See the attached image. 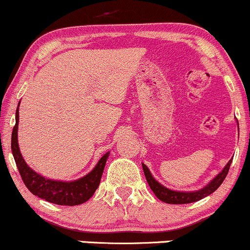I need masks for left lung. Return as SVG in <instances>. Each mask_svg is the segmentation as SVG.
I'll use <instances>...</instances> for the list:
<instances>
[{"instance_id":"left-lung-1","label":"left lung","mask_w":250,"mask_h":250,"mask_svg":"<svg viewBox=\"0 0 250 250\" xmlns=\"http://www.w3.org/2000/svg\"><path fill=\"white\" fill-rule=\"evenodd\" d=\"M237 127H239V122H237ZM231 161H233V159L229 160L228 163L225 166V168H223L222 170H221L207 186H205L203 188L199 189V190H194V191H179V190H173V189L165 187V186L161 185L159 181L154 179V176L151 175L150 170H149L148 167L145 165V163H142V168H143V171H145V176L146 179H147L149 187H150L151 190L154 191L155 196H156L157 199L161 200L162 202L169 203V205H186V203L196 202V201L205 199V197H207L208 195L214 193V191L216 190L221 185H222L223 180L226 179L229 168H230Z\"/></svg>"}]
</instances>
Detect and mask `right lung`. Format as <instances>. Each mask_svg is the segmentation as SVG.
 Returning a JSON list of instances; mask_svg holds the SVG:
<instances>
[{
	"label": "right lung",
	"mask_w": 250,
	"mask_h": 250,
	"mask_svg": "<svg viewBox=\"0 0 250 250\" xmlns=\"http://www.w3.org/2000/svg\"><path fill=\"white\" fill-rule=\"evenodd\" d=\"M19 116V108H17L15 116L16 122L14 125L13 134H11V151H13L14 160H15L17 169L21 174L25 187L36 196L41 197L48 202L55 203V205L77 206L87 202L99 187L102 173L104 170L105 162H107L109 156V151L99 160L97 165L90 173L84 175L81 179L74 181L47 179V177L42 176L41 174L36 173L34 169H31L24 161L23 156L20 151L19 140H17Z\"/></svg>",
	"instance_id": "right-lung-1"
}]
</instances>
